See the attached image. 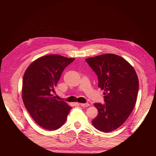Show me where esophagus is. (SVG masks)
<instances>
[{
	"label": "esophagus",
	"instance_id": "34e87169",
	"mask_svg": "<svg viewBox=\"0 0 156 156\" xmlns=\"http://www.w3.org/2000/svg\"><path fill=\"white\" fill-rule=\"evenodd\" d=\"M79 105L82 107H87L89 106L88 103H79Z\"/></svg>",
	"mask_w": 156,
	"mask_h": 156
}]
</instances>
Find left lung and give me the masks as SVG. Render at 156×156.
I'll return each instance as SVG.
<instances>
[{
	"instance_id": "obj_1",
	"label": "left lung",
	"mask_w": 156,
	"mask_h": 156,
	"mask_svg": "<svg viewBox=\"0 0 156 156\" xmlns=\"http://www.w3.org/2000/svg\"><path fill=\"white\" fill-rule=\"evenodd\" d=\"M98 77V87L104 90L105 104L94 103L98 111L92 124L108 133L123 124L133 111L137 98L139 79L133 67L115 54L86 58Z\"/></svg>"
}]
</instances>
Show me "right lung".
<instances>
[{"instance_id": "1", "label": "right lung", "mask_w": 156, "mask_h": 156, "mask_svg": "<svg viewBox=\"0 0 156 156\" xmlns=\"http://www.w3.org/2000/svg\"><path fill=\"white\" fill-rule=\"evenodd\" d=\"M74 60L58 55L41 56L29 66L23 75L24 105L36 123L48 131L62 126L72 108L52 93L64 68Z\"/></svg>"}]
</instances>
